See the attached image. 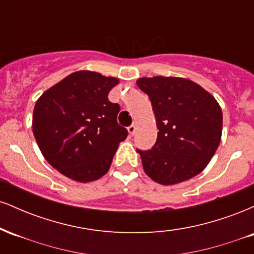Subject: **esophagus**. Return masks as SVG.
<instances>
[{
	"instance_id": "esophagus-1",
	"label": "esophagus",
	"mask_w": 254,
	"mask_h": 254,
	"mask_svg": "<svg viewBox=\"0 0 254 254\" xmlns=\"http://www.w3.org/2000/svg\"><path fill=\"white\" fill-rule=\"evenodd\" d=\"M136 129H137V127H136V124H132V125H130V127H127V130H129V133H130L131 136H133V135H135V132H136Z\"/></svg>"
}]
</instances>
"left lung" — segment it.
<instances>
[{
	"label": "left lung",
	"instance_id": "8db88e82",
	"mask_svg": "<svg viewBox=\"0 0 254 254\" xmlns=\"http://www.w3.org/2000/svg\"><path fill=\"white\" fill-rule=\"evenodd\" d=\"M159 132L149 150L137 149L148 177L173 185L199 174L214 156L222 133V111L199 84L180 77H143Z\"/></svg>",
	"mask_w": 254,
	"mask_h": 254
}]
</instances>
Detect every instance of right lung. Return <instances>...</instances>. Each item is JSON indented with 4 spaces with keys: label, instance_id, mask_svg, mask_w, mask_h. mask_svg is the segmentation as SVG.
<instances>
[{
    "label": "right lung",
    "instance_id": "right-lung-1",
    "mask_svg": "<svg viewBox=\"0 0 254 254\" xmlns=\"http://www.w3.org/2000/svg\"><path fill=\"white\" fill-rule=\"evenodd\" d=\"M115 77L81 70L38 99L33 133L46 161L75 182L88 183L109 171L127 130L117 122L121 106L109 100Z\"/></svg>",
    "mask_w": 254,
    "mask_h": 254
}]
</instances>
